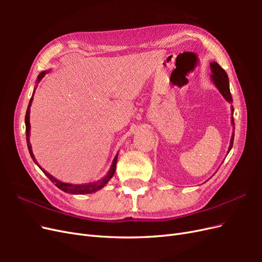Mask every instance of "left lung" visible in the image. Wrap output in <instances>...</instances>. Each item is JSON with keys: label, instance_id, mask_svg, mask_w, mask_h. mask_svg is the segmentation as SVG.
<instances>
[{"label": "left lung", "instance_id": "left-lung-1", "mask_svg": "<svg viewBox=\"0 0 262 262\" xmlns=\"http://www.w3.org/2000/svg\"><path fill=\"white\" fill-rule=\"evenodd\" d=\"M210 67H211V80L213 82V84L216 86V89L219 90V92L222 94V96L225 98L226 101L228 102H232L233 98H232V95H231V91H229V81H228V76L226 74L225 71L222 69L219 64L217 62H211L210 63ZM232 109V117H231V123L234 126V118H233V114H234V109L233 107ZM235 129V126H234ZM234 132L232 133V138H231V143H229L228 146V150H227V154L229 153V150L232 149L233 147V142H234Z\"/></svg>", "mask_w": 262, "mask_h": 262}]
</instances>
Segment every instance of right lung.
I'll use <instances>...</instances> for the list:
<instances>
[{"mask_svg": "<svg viewBox=\"0 0 262 262\" xmlns=\"http://www.w3.org/2000/svg\"><path fill=\"white\" fill-rule=\"evenodd\" d=\"M47 73H49V71H42V72L38 75L37 77V81H36V85H38V83L40 82L42 78L45 77V75ZM37 87H35V90L33 92V95H31V98L29 100V104H28V108H27V112H26V116H25V124H26V140H27V146H28V150H29V154L33 158V161L35 162V164H37V166L39 168H40L45 175L48 177L53 184L57 186L59 189H61L62 191H64L67 193H71V194H87V193H94L98 191L101 188H104L107 184L108 181L112 179L115 175L116 172V166H117V160H118V154H116L113 164L110 166V168L108 170V172L106 173V176L102 177L101 179L97 180V181H94V182H89V184H82V185H73V184H68V182H62L60 180H58L57 178H54L53 176H51L49 172H47L40 165H39L36 161V158L34 156L33 153V149H31V144H30V141H29V136H30V122H29V115H30V106H31V102H33L34 99V95H35V91H36Z\"/></svg>", "mask_w": 262, "mask_h": 262, "instance_id": "right-lung-1", "label": "right lung"}]
</instances>
